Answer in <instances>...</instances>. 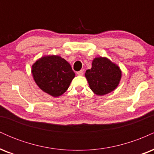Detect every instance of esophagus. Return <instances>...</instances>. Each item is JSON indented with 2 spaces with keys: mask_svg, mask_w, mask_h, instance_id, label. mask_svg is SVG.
Segmentation results:
<instances>
[{
  "mask_svg": "<svg viewBox=\"0 0 154 154\" xmlns=\"http://www.w3.org/2000/svg\"><path fill=\"white\" fill-rule=\"evenodd\" d=\"M77 75H79V76H82V75H83V74H84V71H83V69H81L80 71L77 72Z\"/></svg>",
  "mask_w": 154,
  "mask_h": 154,
  "instance_id": "34e87169",
  "label": "esophagus"
}]
</instances>
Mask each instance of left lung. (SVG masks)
I'll return each mask as SVG.
<instances>
[{
	"label": "left lung",
	"mask_w": 154,
	"mask_h": 154,
	"mask_svg": "<svg viewBox=\"0 0 154 154\" xmlns=\"http://www.w3.org/2000/svg\"><path fill=\"white\" fill-rule=\"evenodd\" d=\"M90 88L98 95H106L114 91L119 85L122 72L115 63L106 58H95L92 68L85 72Z\"/></svg>",
	"instance_id": "left-lung-1"
}]
</instances>
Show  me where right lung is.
I'll list each match as a JSON object with an SVG mask.
<instances>
[{
    "label": "right lung",
    "instance_id": "right-lung-1",
    "mask_svg": "<svg viewBox=\"0 0 154 154\" xmlns=\"http://www.w3.org/2000/svg\"><path fill=\"white\" fill-rule=\"evenodd\" d=\"M32 73L38 87L54 97L64 93L75 77L69 63L59 56L38 60L32 65Z\"/></svg>",
    "mask_w": 154,
    "mask_h": 154
}]
</instances>
